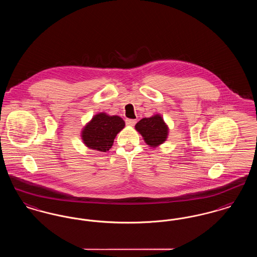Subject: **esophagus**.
Wrapping results in <instances>:
<instances>
[{
    "instance_id": "esophagus-1",
    "label": "esophagus",
    "mask_w": 257,
    "mask_h": 257,
    "mask_svg": "<svg viewBox=\"0 0 257 257\" xmlns=\"http://www.w3.org/2000/svg\"><path fill=\"white\" fill-rule=\"evenodd\" d=\"M125 122H126V125H128V126H134L136 122H137V120H136V119H130V118H127V119L125 120Z\"/></svg>"
}]
</instances>
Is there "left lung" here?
<instances>
[{
    "mask_svg": "<svg viewBox=\"0 0 257 257\" xmlns=\"http://www.w3.org/2000/svg\"><path fill=\"white\" fill-rule=\"evenodd\" d=\"M135 129L142 135L145 143L150 147H159L169 137V126L159 113L144 117L135 125Z\"/></svg>",
    "mask_w": 257,
    "mask_h": 257,
    "instance_id": "obj_1",
    "label": "left lung"
}]
</instances>
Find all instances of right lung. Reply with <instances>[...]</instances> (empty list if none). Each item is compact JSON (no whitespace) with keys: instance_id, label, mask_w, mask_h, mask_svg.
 Returning <instances> with one entry per match:
<instances>
[{"instance_id":"right-lung-1","label":"right lung","mask_w":257,"mask_h":257,"mask_svg":"<svg viewBox=\"0 0 257 257\" xmlns=\"http://www.w3.org/2000/svg\"><path fill=\"white\" fill-rule=\"evenodd\" d=\"M124 127L125 122L120 116L98 112L84 126L81 138L89 149L107 152L112 147L116 135Z\"/></svg>"}]
</instances>
